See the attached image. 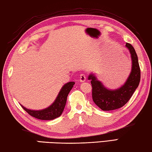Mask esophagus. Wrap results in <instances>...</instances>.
<instances>
[{"label": "esophagus", "instance_id": "esophagus-1", "mask_svg": "<svg viewBox=\"0 0 152 152\" xmlns=\"http://www.w3.org/2000/svg\"><path fill=\"white\" fill-rule=\"evenodd\" d=\"M86 79V76L85 74H81L80 75V81L85 82Z\"/></svg>", "mask_w": 152, "mask_h": 152}]
</instances>
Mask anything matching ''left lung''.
I'll return each mask as SVG.
<instances>
[{
	"instance_id": "8db88e82",
	"label": "left lung",
	"mask_w": 152,
	"mask_h": 152,
	"mask_svg": "<svg viewBox=\"0 0 152 152\" xmlns=\"http://www.w3.org/2000/svg\"><path fill=\"white\" fill-rule=\"evenodd\" d=\"M126 47L129 50L132 59V69L126 81L119 88L110 90L99 81L94 74L88 76L92 85V97L94 103L103 111L118 109L126 104L138 87L141 78L138 57L133 47L126 43Z\"/></svg>"
}]
</instances>
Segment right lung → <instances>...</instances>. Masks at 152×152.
I'll return each instance as SVG.
<instances>
[{
	"label": "right lung",
	"instance_id": "obj_1",
	"mask_svg": "<svg viewBox=\"0 0 152 152\" xmlns=\"http://www.w3.org/2000/svg\"><path fill=\"white\" fill-rule=\"evenodd\" d=\"M74 84H75L74 82H69L66 85H64L63 87L61 88V91H59L55 102L49 107L45 108L44 110H31L27 109V108L21 105V107L30 115L37 119L49 120L58 118L63 112L66 103L67 95H68L69 91L73 87Z\"/></svg>",
	"mask_w": 152,
	"mask_h": 152
}]
</instances>
